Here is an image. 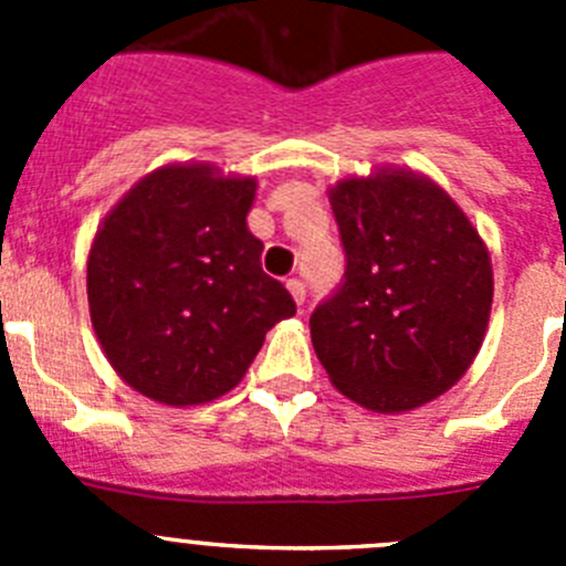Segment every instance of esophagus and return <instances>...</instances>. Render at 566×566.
Returning a JSON list of instances; mask_svg holds the SVG:
<instances>
[{"instance_id": "esophagus-1", "label": "esophagus", "mask_w": 566, "mask_h": 566, "mask_svg": "<svg viewBox=\"0 0 566 566\" xmlns=\"http://www.w3.org/2000/svg\"><path fill=\"white\" fill-rule=\"evenodd\" d=\"M286 286H289V292H292L294 303H297V306H303V303H306V283H303L300 277H289Z\"/></svg>"}]
</instances>
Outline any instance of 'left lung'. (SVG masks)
I'll return each mask as SVG.
<instances>
[{
	"label": "left lung",
	"mask_w": 566,
	"mask_h": 566,
	"mask_svg": "<svg viewBox=\"0 0 566 566\" xmlns=\"http://www.w3.org/2000/svg\"><path fill=\"white\" fill-rule=\"evenodd\" d=\"M339 286L312 312L332 382L379 413L417 408L468 371L488 328L493 269L462 209L413 172L332 189Z\"/></svg>",
	"instance_id": "8db88e82"
}]
</instances>
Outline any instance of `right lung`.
<instances>
[{
	"label": "right lung",
	"mask_w": 566,
	"mask_h": 566,
	"mask_svg": "<svg viewBox=\"0 0 566 566\" xmlns=\"http://www.w3.org/2000/svg\"><path fill=\"white\" fill-rule=\"evenodd\" d=\"M254 187L209 167L155 169L98 229L90 317L118 377L144 397H221L269 328L297 312L286 286L263 272V243L247 229Z\"/></svg>",
	"instance_id": "1"
}]
</instances>
